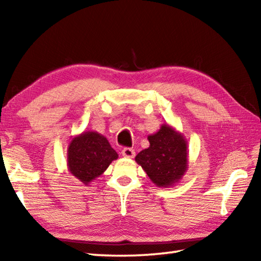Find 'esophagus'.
I'll return each instance as SVG.
<instances>
[{"mask_svg": "<svg viewBox=\"0 0 261 261\" xmlns=\"http://www.w3.org/2000/svg\"><path fill=\"white\" fill-rule=\"evenodd\" d=\"M122 156L125 158H134L136 156V152L132 148H123L122 149Z\"/></svg>", "mask_w": 261, "mask_h": 261, "instance_id": "34e87169", "label": "esophagus"}]
</instances>
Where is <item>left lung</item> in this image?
I'll use <instances>...</instances> for the list:
<instances>
[{
    "label": "left lung",
    "instance_id": "left-lung-1",
    "mask_svg": "<svg viewBox=\"0 0 261 261\" xmlns=\"http://www.w3.org/2000/svg\"><path fill=\"white\" fill-rule=\"evenodd\" d=\"M149 147L136 156V162L158 187H170L182 178L188 168V143L184 135L163 124L148 136Z\"/></svg>",
    "mask_w": 261,
    "mask_h": 261
}]
</instances>
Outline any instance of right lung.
Wrapping results in <instances>:
<instances>
[{"label": "right lung", "instance_id": "obj_1", "mask_svg": "<svg viewBox=\"0 0 261 261\" xmlns=\"http://www.w3.org/2000/svg\"><path fill=\"white\" fill-rule=\"evenodd\" d=\"M118 157L119 154L104 136L96 131H84L69 142L67 167L76 179L88 185L101 176Z\"/></svg>", "mask_w": 261, "mask_h": 261}]
</instances>
